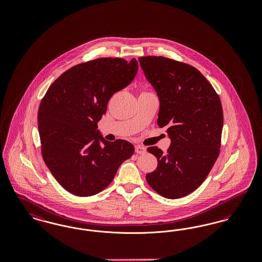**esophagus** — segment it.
Wrapping results in <instances>:
<instances>
[{
	"instance_id": "34e87169",
	"label": "esophagus",
	"mask_w": 262,
	"mask_h": 262,
	"mask_svg": "<svg viewBox=\"0 0 262 262\" xmlns=\"http://www.w3.org/2000/svg\"><path fill=\"white\" fill-rule=\"evenodd\" d=\"M136 152L137 154H143L146 152V149H145V147H143L141 145H136Z\"/></svg>"
}]
</instances>
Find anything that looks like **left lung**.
Returning a JSON list of instances; mask_svg holds the SVG:
<instances>
[{
    "instance_id": "1",
    "label": "left lung",
    "mask_w": 262,
    "mask_h": 262,
    "mask_svg": "<svg viewBox=\"0 0 262 262\" xmlns=\"http://www.w3.org/2000/svg\"><path fill=\"white\" fill-rule=\"evenodd\" d=\"M160 101L157 124L166 126L171 145L147 151L158 161L146 174L150 187L166 199L186 196L204 182L221 146L223 110L219 95L194 67L165 57L138 59Z\"/></svg>"
}]
</instances>
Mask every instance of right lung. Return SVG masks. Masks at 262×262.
<instances>
[{"instance_id": "obj_1", "label": "right lung", "mask_w": 262, "mask_h": 262, "mask_svg": "<svg viewBox=\"0 0 262 262\" xmlns=\"http://www.w3.org/2000/svg\"><path fill=\"white\" fill-rule=\"evenodd\" d=\"M136 59L100 58L78 63L48 88L38 110L44 162L69 192L91 196L108 187L121 164L135 152L124 139L100 136L97 123L114 93L137 75Z\"/></svg>"}]
</instances>
